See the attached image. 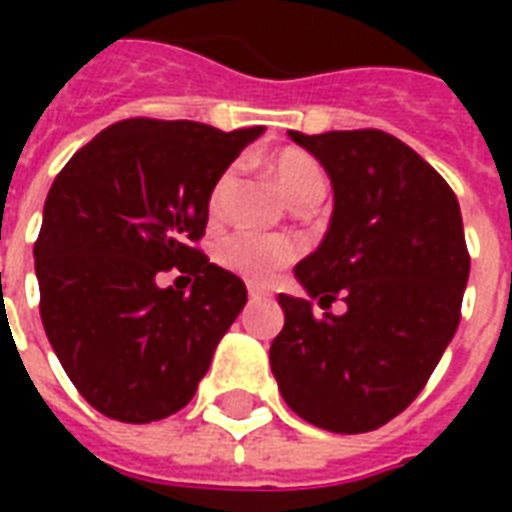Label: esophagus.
I'll return each instance as SVG.
<instances>
[{"instance_id":"34e87169","label":"esophagus","mask_w":512,"mask_h":512,"mask_svg":"<svg viewBox=\"0 0 512 512\" xmlns=\"http://www.w3.org/2000/svg\"><path fill=\"white\" fill-rule=\"evenodd\" d=\"M260 299H268L266 290L260 288H249V301H260Z\"/></svg>"}]
</instances>
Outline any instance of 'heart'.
<instances>
[{
  "instance_id": "1",
  "label": "heart",
  "mask_w": 512,
  "mask_h": 512,
  "mask_svg": "<svg viewBox=\"0 0 512 512\" xmlns=\"http://www.w3.org/2000/svg\"><path fill=\"white\" fill-rule=\"evenodd\" d=\"M266 172L274 180L279 194L288 200L290 208H296L307 200H323V194H326V175H323L321 164L299 147H285L274 156H268ZM230 186H233V172L224 169L213 183L211 194H208V213L211 216H219L224 200L230 194ZM293 257H296V246L290 241L263 238L257 233H233L222 238L216 246V260L227 271H233L238 277H244L246 282H255V285L271 282L279 268L288 266Z\"/></svg>"
}]
</instances>
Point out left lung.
Wrapping results in <instances>:
<instances>
[{"instance_id": "1", "label": "left lung", "mask_w": 512, "mask_h": 512, "mask_svg": "<svg viewBox=\"0 0 512 512\" xmlns=\"http://www.w3.org/2000/svg\"><path fill=\"white\" fill-rule=\"evenodd\" d=\"M288 134L326 169L334 208L321 246L296 266L307 299L279 293L271 373L310 425L367 433L422 392L458 329L469 282L461 208L439 172L384 131ZM337 295L343 316L328 312Z\"/></svg>"}]
</instances>
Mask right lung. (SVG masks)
I'll use <instances>...</instances> for the list:
<instances>
[{"label": "right lung", "instance_id": "add662e5", "mask_svg": "<svg viewBox=\"0 0 512 512\" xmlns=\"http://www.w3.org/2000/svg\"><path fill=\"white\" fill-rule=\"evenodd\" d=\"M266 128L123 120L65 164L35 244L40 318L54 354L93 408L156 422L189 403L246 304V285L200 249L208 194ZM169 267L189 294L161 289Z\"/></svg>", "mask_w": 512, "mask_h": 512}]
</instances>
